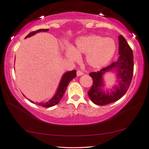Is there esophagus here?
<instances>
[{
    "label": "esophagus",
    "instance_id": "esophagus-1",
    "mask_svg": "<svg viewBox=\"0 0 149 149\" xmlns=\"http://www.w3.org/2000/svg\"><path fill=\"white\" fill-rule=\"evenodd\" d=\"M77 76H78V77L81 76V75L83 74V72H82V71H81V70H77Z\"/></svg>",
    "mask_w": 149,
    "mask_h": 149
}]
</instances>
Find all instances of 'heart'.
<instances>
[{
  "instance_id": "heart-1",
  "label": "heart",
  "mask_w": 149,
  "mask_h": 149,
  "mask_svg": "<svg viewBox=\"0 0 149 149\" xmlns=\"http://www.w3.org/2000/svg\"><path fill=\"white\" fill-rule=\"evenodd\" d=\"M115 42L111 38L98 35L81 36L75 41L74 49L67 47L66 53L71 60H79V54H86V61L91 67L101 68L113 58L116 52Z\"/></svg>"
}]
</instances>
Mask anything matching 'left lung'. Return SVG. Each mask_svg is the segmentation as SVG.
Here are the masks:
<instances>
[{
	"mask_svg": "<svg viewBox=\"0 0 149 149\" xmlns=\"http://www.w3.org/2000/svg\"><path fill=\"white\" fill-rule=\"evenodd\" d=\"M118 60L100 71L91 72L89 75L93 79V85L88 92L89 98L93 103L105 105L122 98L129 88L133 74V53L131 48L122 35L118 36ZM115 72L117 74L116 84L109 91H104L105 86L103 76L105 73Z\"/></svg>",
	"mask_w": 149,
	"mask_h": 149,
	"instance_id": "1",
	"label": "left lung"
}]
</instances>
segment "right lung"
<instances>
[{"label":"right lung","mask_w":149,"mask_h":149,"mask_svg":"<svg viewBox=\"0 0 149 149\" xmlns=\"http://www.w3.org/2000/svg\"><path fill=\"white\" fill-rule=\"evenodd\" d=\"M47 31H49V29L37 30V31H36L31 32V33H29V35L25 37V38L31 37V36L35 35V34L40 33V32H47ZM76 77H77V72H76V70H74L64 73L63 77H62L61 79V81L59 82L58 86V88H57L56 93L54 94L53 97L51 98L49 101L46 102H34L33 101H32V100H31L30 99H29V100H30L31 102H33V103H35L36 104H38L39 105V106L43 107H51L52 106H54V105L57 104L59 102H60L61 98L63 97L64 93H65V92L66 91V89L67 88L68 84H69V82Z\"/></svg>","instance_id":"add662e5"}]
</instances>
